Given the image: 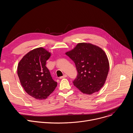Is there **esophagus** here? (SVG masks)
Returning a JSON list of instances; mask_svg holds the SVG:
<instances>
[{"instance_id":"1","label":"esophagus","mask_w":133,"mask_h":133,"mask_svg":"<svg viewBox=\"0 0 133 133\" xmlns=\"http://www.w3.org/2000/svg\"><path fill=\"white\" fill-rule=\"evenodd\" d=\"M67 77V75H66V74H65V75H64L63 76H62V77H60V79H62V78H66V77Z\"/></svg>"}]
</instances>
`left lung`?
Instances as JSON below:
<instances>
[{
  "label": "left lung",
  "instance_id": "obj_1",
  "mask_svg": "<svg viewBox=\"0 0 133 133\" xmlns=\"http://www.w3.org/2000/svg\"><path fill=\"white\" fill-rule=\"evenodd\" d=\"M75 63L78 74L74 85L88 95L99 91L108 75L109 64L105 51L90 43H78L66 52Z\"/></svg>",
  "mask_w": 133,
  "mask_h": 133
}]
</instances>
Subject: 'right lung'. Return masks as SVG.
Returning <instances> with one entry per match:
<instances>
[{
	"instance_id": "add662e5",
	"label": "right lung",
	"mask_w": 133,
	"mask_h": 133,
	"mask_svg": "<svg viewBox=\"0 0 133 133\" xmlns=\"http://www.w3.org/2000/svg\"><path fill=\"white\" fill-rule=\"evenodd\" d=\"M51 54L42 47L34 49L19 62L17 74L25 91L37 99H45L57 86L48 69L46 61Z\"/></svg>"
}]
</instances>
